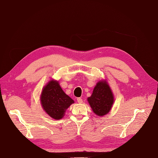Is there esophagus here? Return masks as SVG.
Here are the masks:
<instances>
[{"label": "esophagus", "mask_w": 158, "mask_h": 158, "mask_svg": "<svg viewBox=\"0 0 158 158\" xmlns=\"http://www.w3.org/2000/svg\"><path fill=\"white\" fill-rule=\"evenodd\" d=\"M77 101H78V103H82V98H80V97L77 98Z\"/></svg>", "instance_id": "obj_1"}]
</instances>
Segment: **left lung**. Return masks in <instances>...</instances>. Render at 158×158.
Wrapping results in <instances>:
<instances>
[{"label":"left lung","instance_id":"left-lung-1","mask_svg":"<svg viewBox=\"0 0 158 158\" xmlns=\"http://www.w3.org/2000/svg\"><path fill=\"white\" fill-rule=\"evenodd\" d=\"M88 101L93 112L102 116L110 112L114 103V96L110 87L106 82L99 81L94 88Z\"/></svg>","mask_w":158,"mask_h":158}]
</instances>
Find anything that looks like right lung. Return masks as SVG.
<instances>
[{
	"label": "right lung",
	"mask_w": 158,
	"mask_h": 158,
	"mask_svg": "<svg viewBox=\"0 0 158 158\" xmlns=\"http://www.w3.org/2000/svg\"><path fill=\"white\" fill-rule=\"evenodd\" d=\"M40 99L44 111L55 120L61 119L66 109L73 103V100L64 92L59 82L55 80H51L44 87Z\"/></svg>",
	"instance_id": "add662e5"
}]
</instances>
